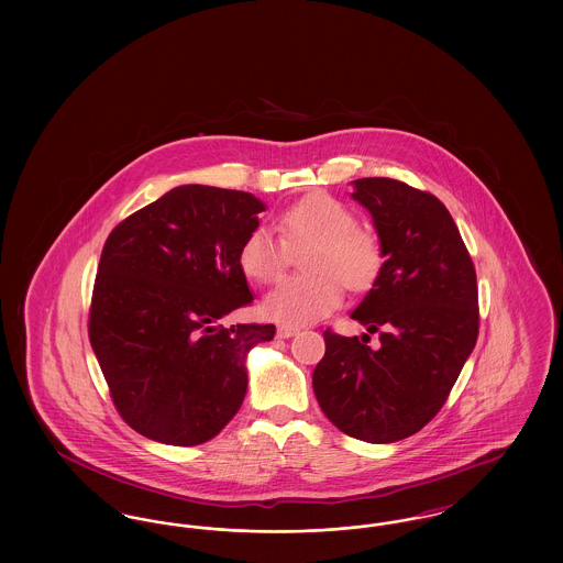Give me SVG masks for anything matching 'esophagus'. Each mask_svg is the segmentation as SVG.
<instances>
[{
	"label": "esophagus",
	"mask_w": 563,
	"mask_h": 563,
	"mask_svg": "<svg viewBox=\"0 0 563 563\" xmlns=\"http://www.w3.org/2000/svg\"><path fill=\"white\" fill-rule=\"evenodd\" d=\"M297 333H299V329L291 327V324H280V327H278V338L289 340V338H294Z\"/></svg>",
	"instance_id": "obj_1"
}]
</instances>
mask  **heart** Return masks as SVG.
<instances>
[{"instance_id": "b5f03b06", "label": "heart", "mask_w": 563, "mask_h": 563, "mask_svg": "<svg viewBox=\"0 0 563 563\" xmlns=\"http://www.w3.org/2000/svg\"><path fill=\"white\" fill-rule=\"evenodd\" d=\"M356 214L329 194H310L278 217L280 239L266 228L246 234L239 264L255 283L276 280L291 260L289 249H301L310 274L283 278L264 301V314L285 324H308L333 312L344 287L361 294L379 278L384 249L372 230L356 225Z\"/></svg>"}]
</instances>
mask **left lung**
<instances>
[{"instance_id": "left-lung-1", "label": "left lung", "mask_w": 563, "mask_h": 563, "mask_svg": "<svg viewBox=\"0 0 563 563\" xmlns=\"http://www.w3.org/2000/svg\"><path fill=\"white\" fill-rule=\"evenodd\" d=\"M352 198L374 219L384 268L350 314L363 338L327 329L312 374L322 413L350 437L395 443L448 401L479 335L473 260L445 205L397 179H356ZM380 335L372 350L368 333Z\"/></svg>"}]
</instances>
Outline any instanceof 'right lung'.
Instances as JSON below:
<instances>
[{
    "instance_id": "obj_1",
    "label": "right lung",
    "mask_w": 563,
    "mask_h": 563,
    "mask_svg": "<svg viewBox=\"0 0 563 563\" xmlns=\"http://www.w3.org/2000/svg\"><path fill=\"white\" fill-rule=\"evenodd\" d=\"M262 211L249 191L179 186L111 230L88 338L111 401L139 434L200 445L241 409L246 352L276 327L221 319L253 301L239 251Z\"/></svg>"
}]
</instances>
